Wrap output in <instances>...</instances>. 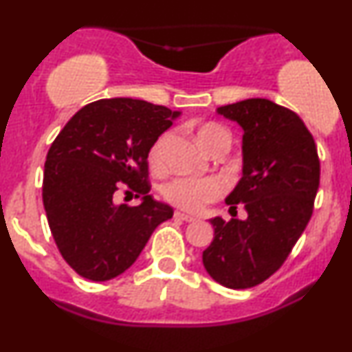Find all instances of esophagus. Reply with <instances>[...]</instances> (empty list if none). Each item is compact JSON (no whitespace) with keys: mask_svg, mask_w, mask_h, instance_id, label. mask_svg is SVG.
I'll return each mask as SVG.
<instances>
[{"mask_svg":"<svg viewBox=\"0 0 352 352\" xmlns=\"http://www.w3.org/2000/svg\"><path fill=\"white\" fill-rule=\"evenodd\" d=\"M175 218H179V220H184V221H195L197 220L195 215H190V213L180 212V210H177L175 212Z\"/></svg>","mask_w":352,"mask_h":352,"instance_id":"34e87169","label":"esophagus"}]
</instances>
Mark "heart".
<instances>
[{"label":"heart","instance_id":"b5f03b06","mask_svg":"<svg viewBox=\"0 0 352 352\" xmlns=\"http://www.w3.org/2000/svg\"><path fill=\"white\" fill-rule=\"evenodd\" d=\"M199 142L204 145L207 151L213 147L220 140H228L230 135L223 127L217 124H207L199 129L197 132ZM170 134L160 135L152 145L151 153H148V160L153 167H159L162 164L164 148L167 145ZM225 185L223 182L218 179H197V177H177L172 182H168L164 187V197L170 204L177 207L187 208V210H199L207 205L208 201H213L223 193Z\"/></svg>","mask_w":352,"mask_h":352}]
</instances>
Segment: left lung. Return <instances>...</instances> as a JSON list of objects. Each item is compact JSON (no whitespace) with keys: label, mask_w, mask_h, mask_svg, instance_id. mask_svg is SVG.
<instances>
[{"label":"left lung","mask_w":352,"mask_h":352,"mask_svg":"<svg viewBox=\"0 0 352 352\" xmlns=\"http://www.w3.org/2000/svg\"><path fill=\"white\" fill-rule=\"evenodd\" d=\"M243 129L241 179L227 197L230 208L245 204L246 220L210 218L215 235L201 254L220 285L246 289L280 270L305 232L319 187L316 144L289 109L253 98L217 109Z\"/></svg>","instance_id":"1"}]
</instances>
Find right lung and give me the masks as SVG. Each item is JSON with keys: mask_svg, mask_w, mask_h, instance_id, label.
Masks as SVG:
<instances>
[{"mask_svg": "<svg viewBox=\"0 0 352 352\" xmlns=\"http://www.w3.org/2000/svg\"><path fill=\"white\" fill-rule=\"evenodd\" d=\"M179 111L116 98L87 104L52 142L44 164L43 204L66 263L91 281L119 276L139 258L153 230L173 210L148 195L152 145ZM127 188L137 208L113 201Z\"/></svg>", "mask_w": 352, "mask_h": 352, "instance_id": "obj_1", "label": "right lung"}]
</instances>
